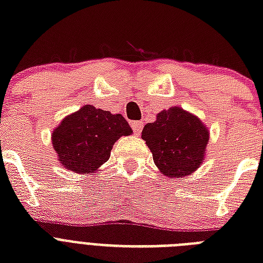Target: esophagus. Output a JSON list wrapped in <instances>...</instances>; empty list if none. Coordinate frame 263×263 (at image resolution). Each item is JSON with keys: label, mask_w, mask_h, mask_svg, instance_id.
Returning <instances> with one entry per match:
<instances>
[{"label": "esophagus", "mask_w": 263, "mask_h": 263, "mask_svg": "<svg viewBox=\"0 0 263 263\" xmlns=\"http://www.w3.org/2000/svg\"><path fill=\"white\" fill-rule=\"evenodd\" d=\"M132 129H134V134L135 135H139L142 132V128H143V123L142 121H132Z\"/></svg>", "instance_id": "esophagus-1"}]
</instances>
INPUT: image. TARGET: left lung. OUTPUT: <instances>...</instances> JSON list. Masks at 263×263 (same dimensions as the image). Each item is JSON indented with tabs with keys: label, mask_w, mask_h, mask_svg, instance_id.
<instances>
[{
	"label": "left lung",
	"mask_w": 263,
	"mask_h": 263,
	"mask_svg": "<svg viewBox=\"0 0 263 263\" xmlns=\"http://www.w3.org/2000/svg\"><path fill=\"white\" fill-rule=\"evenodd\" d=\"M209 138L210 132L202 120L179 106L160 111L156 121L146 124L142 131L154 164L169 179H181L199 168Z\"/></svg>",
	"instance_id": "1"
}]
</instances>
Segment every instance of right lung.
<instances>
[{
	"label": "right lung",
	"instance_id": "add662e5",
	"mask_svg": "<svg viewBox=\"0 0 263 263\" xmlns=\"http://www.w3.org/2000/svg\"><path fill=\"white\" fill-rule=\"evenodd\" d=\"M132 134L121 115L84 105L53 129L51 144L63 168L75 173H95L109 160L113 144Z\"/></svg>",
	"mask_w": 263,
	"mask_h": 263
}]
</instances>
